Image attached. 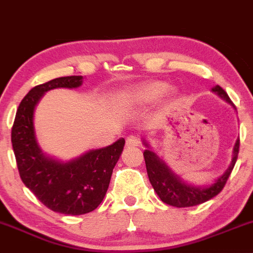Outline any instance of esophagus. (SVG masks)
Segmentation results:
<instances>
[{
	"mask_svg": "<svg viewBox=\"0 0 253 253\" xmlns=\"http://www.w3.org/2000/svg\"><path fill=\"white\" fill-rule=\"evenodd\" d=\"M140 145V138L136 135H129L126 139V146L127 147H133V146H139Z\"/></svg>",
	"mask_w": 253,
	"mask_h": 253,
	"instance_id": "1",
	"label": "esophagus"
}]
</instances>
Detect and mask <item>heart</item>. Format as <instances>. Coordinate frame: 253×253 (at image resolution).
<instances>
[{
    "label": "heart",
    "instance_id": "obj_1",
    "mask_svg": "<svg viewBox=\"0 0 253 253\" xmlns=\"http://www.w3.org/2000/svg\"><path fill=\"white\" fill-rule=\"evenodd\" d=\"M168 88H169V85L167 83L161 82V81H151V82L144 83L133 89L130 91L129 100L136 104L153 102V101L163 96L168 91Z\"/></svg>",
    "mask_w": 253,
    "mask_h": 253
}]
</instances>
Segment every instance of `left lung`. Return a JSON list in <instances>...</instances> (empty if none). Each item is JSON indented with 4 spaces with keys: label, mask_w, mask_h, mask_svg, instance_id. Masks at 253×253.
<instances>
[{
    "label": "left lung",
    "mask_w": 253,
    "mask_h": 253,
    "mask_svg": "<svg viewBox=\"0 0 253 253\" xmlns=\"http://www.w3.org/2000/svg\"><path fill=\"white\" fill-rule=\"evenodd\" d=\"M211 91L219 95L226 102L233 104L231 98L228 97L227 92L221 86L215 85L211 89ZM143 141L145 146L147 147V150L144 151V158L145 164H146L147 175H149V179L153 189L164 203L178 208L193 207V206L201 205V203L213 199L223 189L237 162L240 145V140L237 139L233 147V158H232L231 164H229L227 170L223 172V175L215 179L213 184L206 185V187H195V185L183 182L153 151L149 149V144L145 140Z\"/></svg>",
    "instance_id": "8db88e82"
}]
</instances>
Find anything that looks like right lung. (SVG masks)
Wrapping results in <instances>:
<instances>
[{"mask_svg": "<svg viewBox=\"0 0 253 253\" xmlns=\"http://www.w3.org/2000/svg\"><path fill=\"white\" fill-rule=\"evenodd\" d=\"M82 76L59 77L30 90L17 108L11 128V144L20 177L42 205L57 213L81 215L96 210L109 187L113 169L125 146L114 144L90 150L69 162L45 156L37 143L34 109L46 91L82 85Z\"/></svg>", "mask_w": 253, "mask_h": 253, "instance_id": "right-lung-1", "label": "right lung"}]
</instances>
